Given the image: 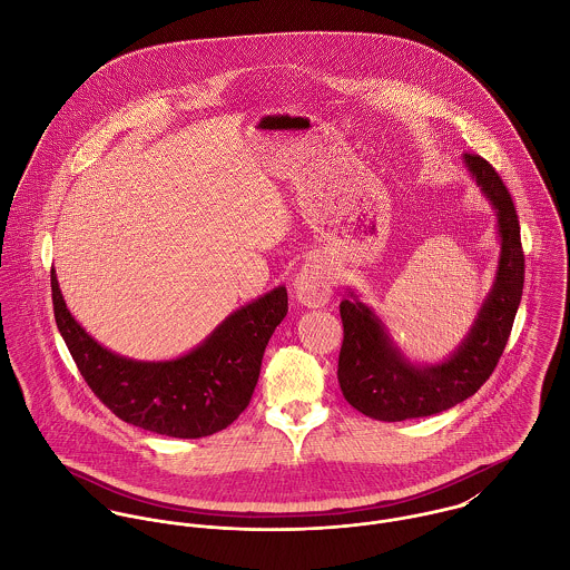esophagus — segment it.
Instances as JSON below:
<instances>
[{
    "mask_svg": "<svg viewBox=\"0 0 570 570\" xmlns=\"http://www.w3.org/2000/svg\"><path fill=\"white\" fill-rule=\"evenodd\" d=\"M296 298L307 307H325L331 298V274L323 261H307L294 278Z\"/></svg>",
    "mask_w": 570,
    "mask_h": 570,
    "instance_id": "obj_1",
    "label": "esophagus"
}]
</instances>
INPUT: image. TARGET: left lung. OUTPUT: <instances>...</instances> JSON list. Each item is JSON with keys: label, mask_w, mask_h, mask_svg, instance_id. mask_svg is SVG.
Instances as JSON below:
<instances>
[{"label": "left lung", "mask_w": 570, "mask_h": 570, "mask_svg": "<svg viewBox=\"0 0 570 570\" xmlns=\"http://www.w3.org/2000/svg\"><path fill=\"white\" fill-rule=\"evenodd\" d=\"M463 163L495 210L500 256L493 285L456 351L436 364L410 362L382 318L348 289V298L340 303L344 340L337 382L344 400L371 419L430 416L465 402L488 382L509 340L524 285L515 206L488 160L463 154Z\"/></svg>", "instance_id": "obj_1"}]
</instances>
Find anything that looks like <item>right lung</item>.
<instances>
[{"label": "right lung", "instance_id": "1", "mask_svg": "<svg viewBox=\"0 0 570 570\" xmlns=\"http://www.w3.org/2000/svg\"><path fill=\"white\" fill-rule=\"evenodd\" d=\"M57 326L94 395L118 419L142 430L199 439L228 428L244 412L265 346L287 316L283 285L233 312L186 355L142 362L98 344L70 314L50 272Z\"/></svg>", "mask_w": 570, "mask_h": 570}]
</instances>
